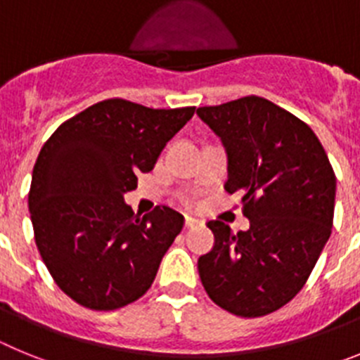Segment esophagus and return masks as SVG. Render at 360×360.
<instances>
[{
    "mask_svg": "<svg viewBox=\"0 0 360 360\" xmlns=\"http://www.w3.org/2000/svg\"><path fill=\"white\" fill-rule=\"evenodd\" d=\"M202 221H200L198 218H193V216H186V227L187 229H193L196 227V225H200Z\"/></svg>",
    "mask_w": 360,
    "mask_h": 360,
    "instance_id": "1",
    "label": "esophagus"
}]
</instances>
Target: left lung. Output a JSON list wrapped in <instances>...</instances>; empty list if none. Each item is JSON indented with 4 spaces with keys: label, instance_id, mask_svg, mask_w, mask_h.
I'll list each match as a JSON object with an SVG mask.
<instances>
[{
    "label": "left lung",
    "instance_id": "8db88e82",
    "mask_svg": "<svg viewBox=\"0 0 360 360\" xmlns=\"http://www.w3.org/2000/svg\"><path fill=\"white\" fill-rule=\"evenodd\" d=\"M221 139L229 195L241 193L249 231L209 221L214 247L200 256L209 297L240 317H263L304 287L332 234L335 173L316 133L263 97L196 110Z\"/></svg>",
    "mask_w": 360,
    "mask_h": 360
}]
</instances>
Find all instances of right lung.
<instances>
[{
    "label": "right lung",
    "mask_w": 360,
    "mask_h": 360,
    "mask_svg": "<svg viewBox=\"0 0 360 360\" xmlns=\"http://www.w3.org/2000/svg\"><path fill=\"white\" fill-rule=\"evenodd\" d=\"M195 106L153 110L108 98L63 122L41 148L28 191L34 238L57 287L81 307L110 311L146 294L184 216L124 203L155 167Z\"/></svg>",
    "instance_id": "right-lung-1"
}]
</instances>
